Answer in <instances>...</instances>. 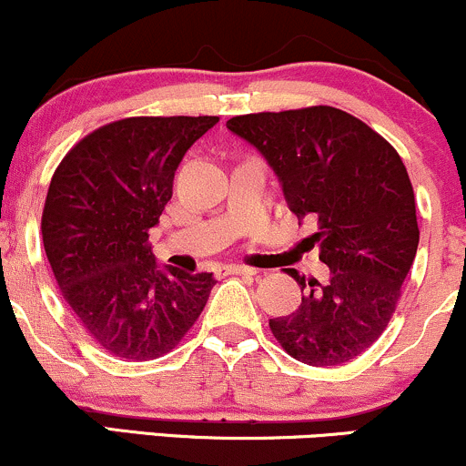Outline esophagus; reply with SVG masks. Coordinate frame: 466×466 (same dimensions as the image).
<instances>
[{"label":"esophagus","instance_id":"1","mask_svg":"<svg viewBox=\"0 0 466 466\" xmlns=\"http://www.w3.org/2000/svg\"><path fill=\"white\" fill-rule=\"evenodd\" d=\"M226 271L228 274H248V276L258 274V269H256V267H249V265H228Z\"/></svg>","mask_w":466,"mask_h":466}]
</instances>
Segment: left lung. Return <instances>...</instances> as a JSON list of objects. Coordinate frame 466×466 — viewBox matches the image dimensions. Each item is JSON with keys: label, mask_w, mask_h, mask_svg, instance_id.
I'll use <instances>...</instances> for the list:
<instances>
[{"label": "left lung", "mask_w": 466, "mask_h": 466, "mask_svg": "<svg viewBox=\"0 0 466 466\" xmlns=\"http://www.w3.org/2000/svg\"><path fill=\"white\" fill-rule=\"evenodd\" d=\"M228 129L256 148L280 181L289 210L311 217V248L326 285L304 280L302 304L269 319L278 344L309 366H339L386 330L419 248L414 190L399 153L335 106L248 114Z\"/></svg>", "instance_id": "8db88e82"}]
</instances>
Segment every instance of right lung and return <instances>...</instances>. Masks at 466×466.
Instances as JSON below:
<instances>
[{"label": "right lung", "mask_w": 466, "mask_h": 466, "mask_svg": "<svg viewBox=\"0 0 466 466\" xmlns=\"http://www.w3.org/2000/svg\"><path fill=\"white\" fill-rule=\"evenodd\" d=\"M217 116L125 117L83 137L58 164L41 234L63 298L111 355H166L197 322L212 274L157 265L148 232L173 197L175 170Z\"/></svg>", "instance_id": "obj_1"}]
</instances>
